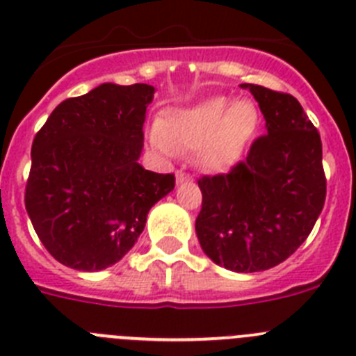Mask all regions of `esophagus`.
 Segmentation results:
<instances>
[{
  "label": "esophagus",
  "instance_id": "obj_1",
  "mask_svg": "<svg viewBox=\"0 0 356 356\" xmlns=\"http://www.w3.org/2000/svg\"><path fill=\"white\" fill-rule=\"evenodd\" d=\"M190 175L186 174V172H182V170H179L177 174H175V181H177V184H182V182H188L190 181Z\"/></svg>",
  "mask_w": 356,
  "mask_h": 356
}]
</instances>
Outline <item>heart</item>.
I'll return each instance as SVG.
<instances>
[{
    "label": "heart",
    "mask_w": 356,
    "mask_h": 356,
    "mask_svg": "<svg viewBox=\"0 0 356 356\" xmlns=\"http://www.w3.org/2000/svg\"><path fill=\"white\" fill-rule=\"evenodd\" d=\"M261 125V113L251 98L231 102L209 97L190 107L170 109L150 132V145L165 157L195 150L208 172H225L247 152Z\"/></svg>",
    "instance_id": "1"
}]
</instances>
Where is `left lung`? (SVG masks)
I'll list each match as a JSON object with an SVG mask.
<instances>
[{
    "label": "left lung",
    "instance_id": "obj_1",
    "mask_svg": "<svg viewBox=\"0 0 356 356\" xmlns=\"http://www.w3.org/2000/svg\"><path fill=\"white\" fill-rule=\"evenodd\" d=\"M242 88L258 102L267 134L229 174L200 179L195 231L209 259L247 274L298 251L323 211L326 177L321 136L301 104L264 86Z\"/></svg>",
    "mask_w": 356,
    "mask_h": 356
}]
</instances>
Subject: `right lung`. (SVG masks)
<instances>
[{
    "label": "right lung",
    "mask_w": 356,
    "mask_h": 356,
    "mask_svg": "<svg viewBox=\"0 0 356 356\" xmlns=\"http://www.w3.org/2000/svg\"><path fill=\"white\" fill-rule=\"evenodd\" d=\"M156 89L102 84L58 104L37 132L24 206L57 261L97 272L118 264L145 229L172 174L140 165L143 123Z\"/></svg>",
    "instance_id": "right-lung-1"
}]
</instances>
